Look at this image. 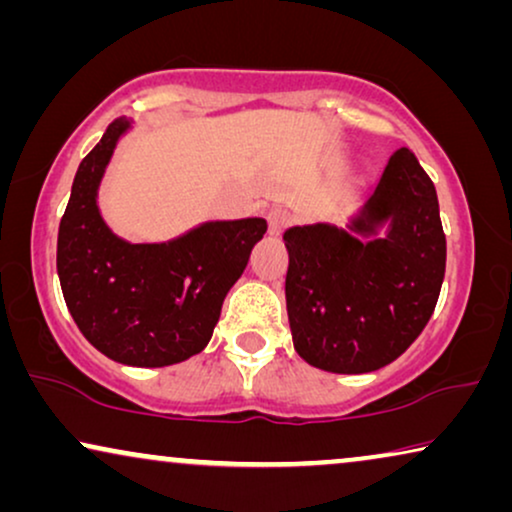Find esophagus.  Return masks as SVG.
Returning a JSON list of instances; mask_svg holds the SVG:
<instances>
[{
  "label": "esophagus",
  "mask_w": 512,
  "mask_h": 512,
  "mask_svg": "<svg viewBox=\"0 0 512 512\" xmlns=\"http://www.w3.org/2000/svg\"><path fill=\"white\" fill-rule=\"evenodd\" d=\"M291 223V214L284 212V209H272L268 214V233L279 235L282 230Z\"/></svg>",
  "instance_id": "1"
}]
</instances>
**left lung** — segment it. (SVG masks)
I'll return each instance as SVG.
<instances>
[{"label":"left lung","instance_id":"8db88e82","mask_svg":"<svg viewBox=\"0 0 512 512\" xmlns=\"http://www.w3.org/2000/svg\"><path fill=\"white\" fill-rule=\"evenodd\" d=\"M286 312L293 347L340 375L396 361L424 331L445 277L436 186L398 149L345 228L317 221L284 230Z\"/></svg>","mask_w":512,"mask_h":512}]
</instances>
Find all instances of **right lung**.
Listing matches in <instances>:
<instances>
[{"mask_svg": "<svg viewBox=\"0 0 512 512\" xmlns=\"http://www.w3.org/2000/svg\"><path fill=\"white\" fill-rule=\"evenodd\" d=\"M132 125L116 118L76 170L58 230V277L69 314L97 352L123 366L163 368L207 347L223 298L268 223L202 221L165 242L118 237L97 198Z\"/></svg>", "mask_w": 512, "mask_h": 512, "instance_id": "right-lung-1", "label": "right lung"}]
</instances>
